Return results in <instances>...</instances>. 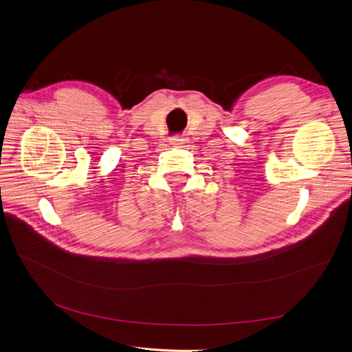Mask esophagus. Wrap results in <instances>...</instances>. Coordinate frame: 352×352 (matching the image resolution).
Wrapping results in <instances>:
<instances>
[{
  "instance_id": "obj_1",
  "label": "esophagus",
  "mask_w": 352,
  "mask_h": 352,
  "mask_svg": "<svg viewBox=\"0 0 352 352\" xmlns=\"http://www.w3.org/2000/svg\"><path fill=\"white\" fill-rule=\"evenodd\" d=\"M184 138H182V136H178V135H175V136H173V138L170 140V142H171V145H174V146H181L182 144H184Z\"/></svg>"
}]
</instances>
